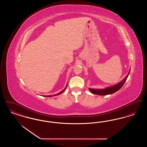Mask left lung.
I'll return each mask as SVG.
<instances>
[{
    "instance_id": "left-lung-1",
    "label": "left lung",
    "mask_w": 147,
    "mask_h": 147,
    "mask_svg": "<svg viewBox=\"0 0 147 147\" xmlns=\"http://www.w3.org/2000/svg\"><path fill=\"white\" fill-rule=\"evenodd\" d=\"M129 72H130V70L129 71V73H128V75L126 76V78L121 82L119 83V84H116L115 86L107 88L106 89H105L104 90H97V89H90V88L89 89L92 93L96 95H106L109 94H112L113 93L118 91L123 86V85L126 82L127 78L128 77Z\"/></svg>"
}]
</instances>
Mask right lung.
I'll return each instance as SVG.
<instances>
[{
	"mask_svg": "<svg viewBox=\"0 0 147 147\" xmlns=\"http://www.w3.org/2000/svg\"><path fill=\"white\" fill-rule=\"evenodd\" d=\"M67 88V87H66ZM66 88L63 90V91H61V92H60L59 93H58V94H56V95H55L54 96H57V95H59V94H62V92H63V91H64L65 90V89H66ZM47 96V97H52V95H49V96Z\"/></svg>",
	"mask_w": 147,
	"mask_h": 147,
	"instance_id": "obj_1",
	"label": "right lung"
}]
</instances>
